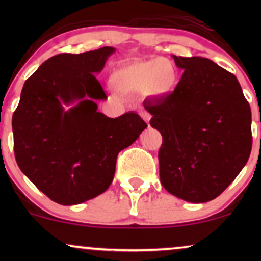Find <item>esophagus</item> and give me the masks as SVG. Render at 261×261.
Returning a JSON list of instances; mask_svg holds the SVG:
<instances>
[{"mask_svg":"<svg viewBox=\"0 0 261 261\" xmlns=\"http://www.w3.org/2000/svg\"><path fill=\"white\" fill-rule=\"evenodd\" d=\"M139 114H140V116L142 117V119H144L146 122H149V119H151V115H149V114L146 112V110H144V109H141L140 112H139Z\"/></svg>","mask_w":261,"mask_h":261,"instance_id":"obj_1","label":"esophagus"}]
</instances>
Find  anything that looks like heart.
Here are the masks:
<instances>
[{
    "label": "heart",
    "instance_id": "heart-1",
    "mask_svg": "<svg viewBox=\"0 0 261 261\" xmlns=\"http://www.w3.org/2000/svg\"><path fill=\"white\" fill-rule=\"evenodd\" d=\"M114 87L123 92L144 91L152 96H167L178 83L176 67L167 59L137 60L120 66L112 74Z\"/></svg>",
    "mask_w": 261,
    "mask_h": 261
}]
</instances>
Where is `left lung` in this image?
Segmentation results:
<instances>
[{
    "label": "left lung",
    "mask_w": 261,
    "mask_h": 261,
    "mask_svg": "<svg viewBox=\"0 0 261 261\" xmlns=\"http://www.w3.org/2000/svg\"><path fill=\"white\" fill-rule=\"evenodd\" d=\"M184 70L172 94L144 102L162 133L159 174L176 197L204 203L226 190L252 149V114L239 81L210 59L172 56Z\"/></svg>",
    "instance_id": "8db88e82"
}]
</instances>
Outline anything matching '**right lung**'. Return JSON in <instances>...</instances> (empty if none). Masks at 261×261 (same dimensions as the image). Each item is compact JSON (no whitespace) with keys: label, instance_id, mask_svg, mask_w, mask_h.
Masks as SVG:
<instances>
[{"label":"right lung","instance_id":"add662e5","mask_svg":"<svg viewBox=\"0 0 261 261\" xmlns=\"http://www.w3.org/2000/svg\"><path fill=\"white\" fill-rule=\"evenodd\" d=\"M115 51L106 46L53 56L23 84L12 121L16 163L59 204H80L103 194L119 152L147 127L134 112L115 119L97 112L96 101L107 96L95 74Z\"/></svg>","mask_w":261,"mask_h":261}]
</instances>
